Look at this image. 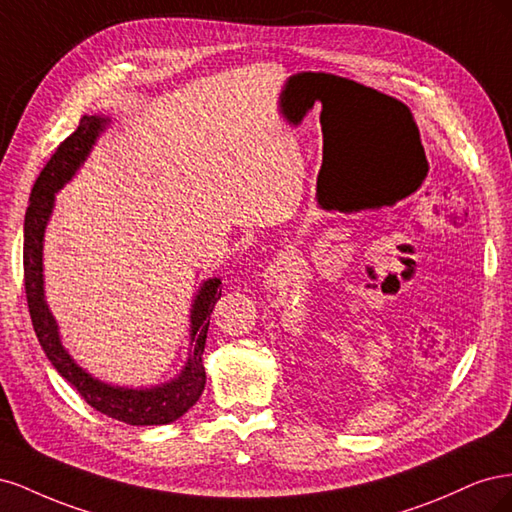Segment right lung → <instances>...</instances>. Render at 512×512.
Instances as JSON below:
<instances>
[{
  "label": "right lung",
  "mask_w": 512,
  "mask_h": 512,
  "mask_svg": "<svg viewBox=\"0 0 512 512\" xmlns=\"http://www.w3.org/2000/svg\"><path fill=\"white\" fill-rule=\"evenodd\" d=\"M108 121H111L108 117L83 115L79 128L55 149L51 160L46 162L40 177L34 183L25 213L23 241L27 307L44 354L49 356V361L59 371L61 378H66L91 408L128 425H166L177 421L179 416L188 412L205 391L207 376L203 367V352L211 312L222 297V282L218 277L203 282L194 299L190 314L192 348L188 363H185L181 374L175 380L162 386H151V389H126V386H111L91 378L85 369L72 361V356L61 346L57 322L49 312V305L44 301L42 241L44 228L49 224L53 211L55 192L64 188V183H68L76 170H79V166L87 160L91 147H94L100 132L108 126Z\"/></svg>",
  "instance_id": "right-lung-1"
}]
</instances>
